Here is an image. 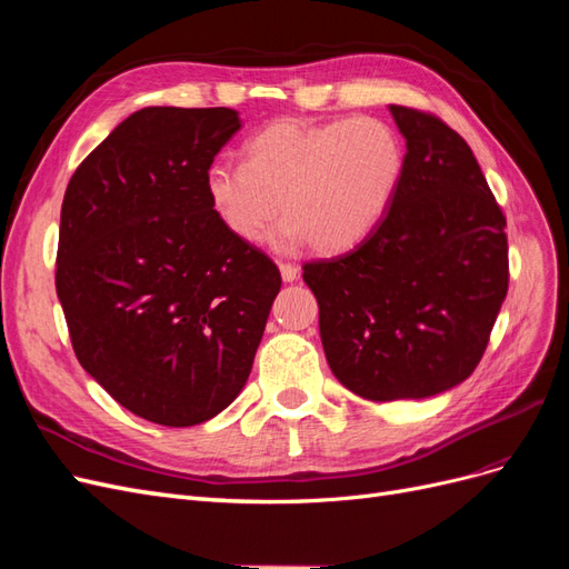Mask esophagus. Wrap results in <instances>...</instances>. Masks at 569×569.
I'll return each instance as SVG.
<instances>
[{
  "instance_id": "obj_1",
  "label": "esophagus",
  "mask_w": 569,
  "mask_h": 569,
  "mask_svg": "<svg viewBox=\"0 0 569 569\" xmlns=\"http://www.w3.org/2000/svg\"><path fill=\"white\" fill-rule=\"evenodd\" d=\"M280 274L284 282H295L299 278V268L291 266V263H280Z\"/></svg>"
}]
</instances>
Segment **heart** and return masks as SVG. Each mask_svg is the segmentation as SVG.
Returning <instances> with one entry per match:
<instances>
[{
    "mask_svg": "<svg viewBox=\"0 0 569 569\" xmlns=\"http://www.w3.org/2000/svg\"><path fill=\"white\" fill-rule=\"evenodd\" d=\"M403 176L401 134L380 118H282L249 137L244 166H209L203 197L237 242H263L282 211L274 249L341 253L380 226Z\"/></svg>",
    "mask_w": 569,
    "mask_h": 569,
    "instance_id": "heart-1",
    "label": "heart"
}]
</instances>
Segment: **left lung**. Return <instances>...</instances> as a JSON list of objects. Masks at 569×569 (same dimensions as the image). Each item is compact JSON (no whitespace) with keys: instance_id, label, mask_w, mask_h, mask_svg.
Segmentation results:
<instances>
[{"instance_id":"obj_1","label":"left lung","mask_w":569,"mask_h":569,"mask_svg":"<svg viewBox=\"0 0 569 569\" xmlns=\"http://www.w3.org/2000/svg\"><path fill=\"white\" fill-rule=\"evenodd\" d=\"M406 140L399 194L353 251L303 266L337 380L370 401L465 382L508 295L506 218L443 120L389 107Z\"/></svg>"}]
</instances>
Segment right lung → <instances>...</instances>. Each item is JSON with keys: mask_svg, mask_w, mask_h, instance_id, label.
<instances>
[{"mask_svg": "<svg viewBox=\"0 0 569 569\" xmlns=\"http://www.w3.org/2000/svg\"><path fill=\"white\" fill-rule=\"evenodd\" d=\"M239 128L226 107L140 109L66 187L57 295L76 356L149 422L192 427L237 399L282 284L203 197Z\"/></svg>", "mask_w": 569, "mask_h": 569, "instance_id": "obj_1", "label": "right lung"}]
</instances>
